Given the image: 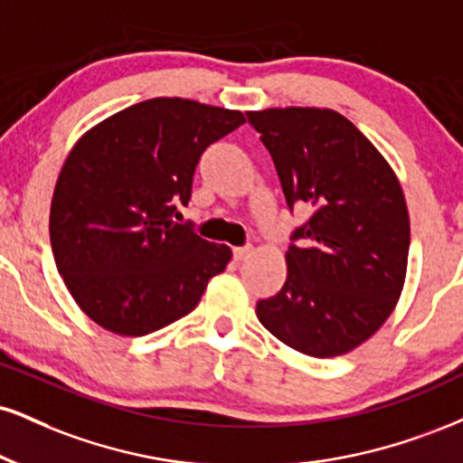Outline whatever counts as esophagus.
Instances as JSON below:
<instances>
[{
    "mask_svg": "<svg viewBox=\"0 0 463 463\" xmlns=\"http://www.w3.org/2000/svg\"><path fill=\"white\" fill-rule=\"evenodd\" d=\"M250 254H252V248H250V246H241V248H235V250H232V256H235L237 260L248 259Z\"/></svg>",
    "mask_w": 463,
    "mask_h": 463,
    "instance_id": "obj_1",
    "label": "esophagus"
}]
</instances>
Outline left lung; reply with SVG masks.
Segmentation results:
<instances>
[{"mask_svg":"<svg viewBox=\"0 0 463 463\" xmlns=\"http://www.w3.org/2000/svg\"><path fill=\"white\" fill-rule=\"evenodd\" d=\"M274 159L295 226L287 282L256 317L278 341L315 358L352 352L391 317L405 282L410 215L380 150L332 109L248 111Z\"/></svg>","mask_w":463,"mask_h":463,"instance_id":"8db88e82","label":"left lung"}]
</instances>
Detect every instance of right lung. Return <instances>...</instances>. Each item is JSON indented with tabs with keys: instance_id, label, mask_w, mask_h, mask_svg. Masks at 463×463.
Masks as SVG:
<instances>
[{
	"instance_id": "obj_1",
	"label": "right lung",
	"mask_w": 463,
	"mask_h": 463,
	"mask_svg": "<svg viewBox=\"0 0 463 463\" xmlns=\"http://www.w3.org/2000/svg\"><path fill=\"white\" fill-rule=\"evenodd\" d=\"M241 111L150 99L109 116L71 150L53 189L55 267L94 323L146 336L196 308L231 248L178 224L207 146L241 127Z\"/></svg>"
}]
</instances>
